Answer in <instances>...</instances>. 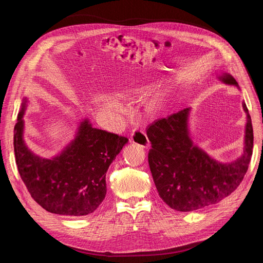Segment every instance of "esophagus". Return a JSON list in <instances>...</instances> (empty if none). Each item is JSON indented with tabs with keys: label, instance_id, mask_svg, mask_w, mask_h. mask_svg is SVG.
Returning a JSON list of instances; mask_svg holds the SVG:
<instances>
[{
	"label": "esophagus",
	"instance_id": "obj_1",
	"mask_svg": "<svg viewBox=\"0 0 263 263\" xmlns=\"http://www.w3.org/2000/svg\"><path fill=\"white\" fill-rule=\"evenodd\" d=\"M130 142L133 144H136L142 148H148L150 147V142L147 137V135L145 132L141 130H134L130 135Z\"/></svg>",
	"mask_w": 263,
	"mask_h": 263
}]
</instances>
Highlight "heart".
Here are the masks:
<instances>
[{
  "label": "heart",
  "instance_id": "b5f03b06",
  "mask_svg": "<svg viewBox=\"0 0 263 263\" xmlns=\"http://www.w3.org/2000/svg\"><path fill=\"white\" fill-rule=\"evenodd\" d=\"M108 108H109L110 110H113L114 113H121L122 110H123L122 105L119 104L118 102H114V101L108 103ZM147 109H148L149 113L155 114V113L158 112L159 109H160V104H159V102H158L157 100H154V101H151V102L149 103L148 106H147Z\"/></svg>",
  "mask_w": 263,
  "mask_h": 263
}]
</instances>
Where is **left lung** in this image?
<instances>
[{
  "label": "left lung",
  "mask_w": 263,
  "mask_h": 263,
  "mask_svg": "<svg viewBox=\"0 0 263 263\" xmlns=\"http://www.w3.org/2000/svg\"><path fill=\"white\" fill-rule=\"evenodd\" d=\"M218 79L225 84L239 87L228 73H222ZM242 107L247 114L243 153L232 162L215 160L194 145L189 129L190 107L149 125L150 171L159 195L171 209L192 212L208 208L232 194L240 184L253 148L251 117L245 103Z\"/></svg>",
  "instance_id": "left-lung-1"
}]
</instances>
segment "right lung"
I'll list each match as a JSON object with an SVG mask.
<instances>
[{
	"instance_id": "right-lung-1",
	"label": "right lung",
	"mask_w": 263,
	"mask_h": 263,
	"mask_svg": "<svg viewBox=\"0 0 263 263\" xmlns=\"http://www.w3.org/2000/svg\"><path fill=\"white\" fill-rule=\"evenodd\" d=\"M24 98L14 127V153L20 176L31 197L47 212L84 216L97 210L106 195V172L127 144L126 137L93 128L87 118L74 139L51 159L35 155L24 140Z\"/></svg>"
}]
</instances>
